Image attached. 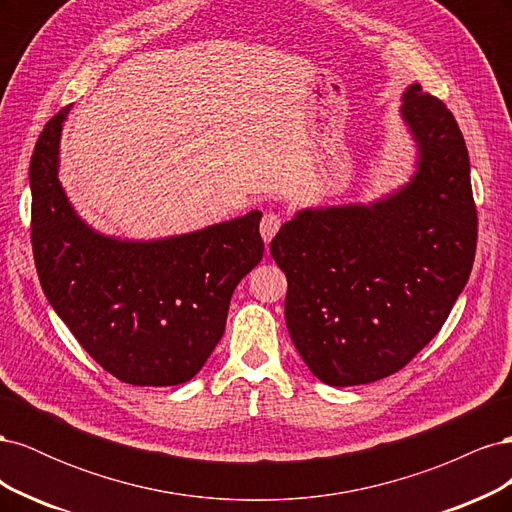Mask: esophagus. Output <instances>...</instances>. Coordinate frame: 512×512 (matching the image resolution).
Segmentation results:
<instances>
[{"label":"esophagus","mask_w":512,"mask_h":512,"mask_svg":"<svg viewBox=\"0 0 512 512\" xmlns=\"http://www.w3.org/2000/svg\"><path fill=\"white\" fill-rule=\"evenodd\" d=\"M280 226H282L280 213L267 211L265 215H262V220H260V235H262V239H265V243H271V239L277 235V230H280Z\"/></svg>","instance_id":"obj_1"}]
</instances>
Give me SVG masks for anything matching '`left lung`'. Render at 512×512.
Wrapping results in <instances>:
<instances>
[{
    "label": "left lung",
    "instance_id": "8db88e82",
    "mask_svg": "<svg viewBox=\"0 0 512 512\" xmlns=\"http://www.w3.org/2000/svg\"><path fill=\"white\" fill-rule=\"evenodd\" d=\"M401 119L418 149L410 183L369 205L303 209L271 241L292 344L331 386L406 367L472 271L478 218L457 121L421 85L408 87Z\"/></svg>",
    "mask_w": 512,
    "mask_h": 512
}]
</instances>
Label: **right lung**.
<instances>
[{
    "instance_id": "add662e5",
    "label": "right lung",
    "mask_w": 512,
    "mask_h": 512,
    "mask_svg": "<svg viewBox=\"0 0 512 512\" xmlns=\"http://www.w3.org/2000/svg\"><path fill=\"white\" fill-rule=\"evenodd\" d=\"M70 106L38 136L32 247L57 316L108 374L136 386L194 378L224 335L230 297L265 252L262 213L158 241H121L89 228L57 177Z\"/></svg>"
}]
</instances>
